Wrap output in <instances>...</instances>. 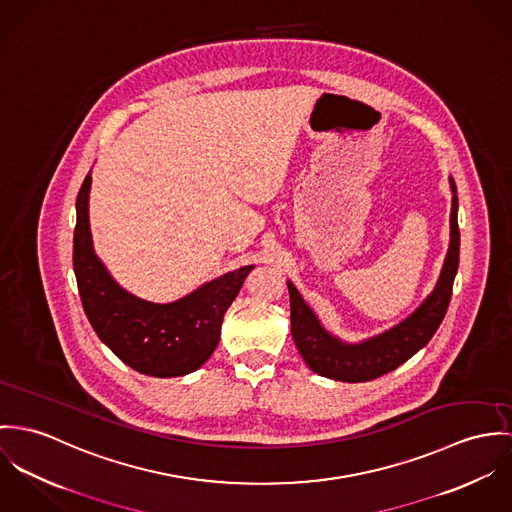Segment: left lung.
<instances>
[{
    "mask_svg": "<svg viewBox=\"0 0 512 512\" xmlns=\"http://www.w3.org/2000/svg\"><path fill=\"white\" fill-rule=\"evenodd\" d=\"M452 184V233L450 249L444 261L442 275L434 292L398 326L361 343H345L324 330L316 314L302 300L296 286L288 281L290 294V332L306 365L328 379L345 383L373 381L410 359L420 351L436 330L440 328L454 288L455 273L459 267V228H457V194L454 178Z\"/></svg>",
    "mask_w": 512,
    "mask_h": 512,
    "instance_id": "obj_1",
    "label": "left lung"
}]
</instances>
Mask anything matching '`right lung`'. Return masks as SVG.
<instances>
[{
	"label": "right lung",
	"mask_w": 512,
	"mask_h": 512,
	"mask_svg": "<svg viewBox=\"0 0 512 512\" xmlns=\"http://www.w3.org/2000/svg\"><path fill=\"white\" fill-rule=\"evenodd\" d=\"M90 172L76 198L72 263L80 300L94 332L125 365L143 375L182 377L196 371L220 343L224 314L253 265L202 284L169 304L133 296L115 283L94 253L88 222Z\"/></svg>",
	"instance_id": "right-lung-1"
}]
</instances>
